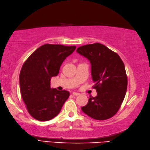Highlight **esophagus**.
I'll return each instance as SVG.
<instances>
[{
  "label": "esophagus",
  "instance_id": "obj_1",
  "mask_svg": "<svg viewBox=\"0 0 150 150\" xmlns=\"http://www.w3.org/2000/svg\"><path fill=\"white\" fill-rule=\"evenodd\" d=\"M72 95L73 96H79L80 95V94L79 93H78V92H72Z\"/></svg>",
  "mask_w": 150,
  "mask_h": 150
}]
</instances>
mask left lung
Listing matches in <instances>:
<instances>
[{
  "label": "left lung",
  "mask_w": 150,
  "mask_h": 150,
  "mask_svg": "<svg viewBox=\"0 0 150 150\" xmlns=\"http://www.w3.org/2000/svg\"><path fill=\"white\" fill-rule=\"evenodd\" d=\"M76 52L91 62L93 88L98 92L94 98L90 96L82 111L96 120L112 117L120 108L127 89L124 63L117 53L99 43L81 46Z\"/></svg>",
  "instance_id": "8db88e82"
}]
</instances>
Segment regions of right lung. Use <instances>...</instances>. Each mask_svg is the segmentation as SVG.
<instances>
[{
	"mask_svg": "<svg viewBox=\"0 0 150 150\" xmlns=\"http://www.w3.org/2000/svg\"><path fill=\"white\" fill-rule=\"evenodd\" d=\"M76 48L44 44L23 64L19 76L22 98L29 114L36 120L47 121L56 117L69 98L68 91L51 88L50 81L58 74L62 63Z\"/></svg>",
	"mask_w": 150,
	"mask_h": 150,
	"instance_id": "1",
	"label": "right lung"
}]
</instances>
